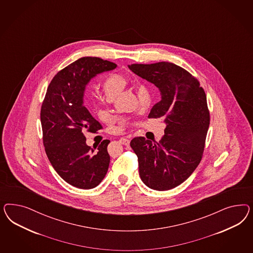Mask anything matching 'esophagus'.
<instances>
[{"mask_svg": "<svg viewBox=\"0 0 253 253\" xmlns=\"http://www.w3.org/2000/svg\"><path fill=\"white\" fill-rule=\"evenodd\" d=\"M120 143L123 144V145H125V146H128L130 144V140L127 139V138H121Z\"/></svg>", "mask_w": 253, "mask_h": 253, "instance_id": "esophagus-1", "label": "esophagus"}]
</instances>
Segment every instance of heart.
Returning <instances> with one entry per match:
<instances>
[{"label":"heart","instance_id":"heart-1","mask_svg":"<svg viewBox=\"0 0 253 253\" xmlns=\"http://www.w3.org/2000/svg\"><path fill=\"white\" fill-rule=\"evenodd\" d=\"M129 84V80L121 73H111L107 75L102 83L103 91L106 93L107 98L114 99ZM138 99L140 106L143 109H148L153 103V93L150 88L146 85H141L138 89ZM113 123H118L120 128H124L129 120L122 117H116L112 119Z\"/></svg>","mask_w":253,"mask_h":253}]
</instances>
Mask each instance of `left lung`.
I'll list each match as a JSON object with an SVG mask.
<instances>
[{
    "label": "left lung",
    "instance_id": "obj_1",
    "mask_svg": "<svg viewBox=\"0 0 253 253\" xmlns=\"http://www.w3.org/2000/svg\"><path fill=\"white\" fill-rule=\"evenodd\" d=\"M116 68L115 63L99 57H82L57 72L42 105L46 155L59 176L78 188H94L107 174L110 141L86 145L83 130L95 133L103 127L84 106V93L92 78Z\"/></svg>",
    "mask_w": 253,
    "mask_h": 253
}]
</instances>
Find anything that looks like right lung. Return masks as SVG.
<instances>
[{
    "instance_id": "1",
    "label": "right lung",
    "mask_w": 253,
    "mask_h": 253,
    "mask_svg": "<svg viewBox=\"0 0 253 253\" xmlns=\"http://www.w3.org/2000/svg\"><path fill=\"white\" fill-rule=\"evenodd\" d=\"M129 69L156 85L161 100L148 118L166 123L160 143L139 136L130 141L144 184L159 191L184 183L202 159L210 125L206 94L199 82L185 69L169 62L132 64Z\"/></svg>"
}]
</instances>
